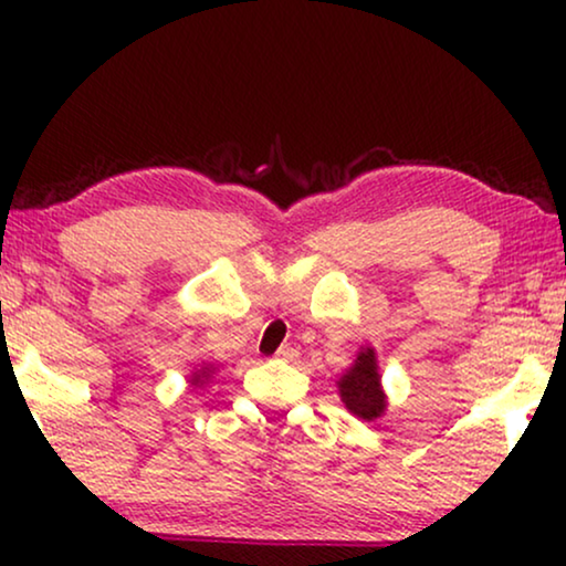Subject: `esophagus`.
Here are the masks:
<instances>
[{
    "instance_id": "1",
    "label": "esophagus",
    "mask_w": 566,
    "mask_h": 566,
    "mask_svg": "<svg viewBox=\"0 0 566 566\" xmlns=\"http://www.w3.org/2000/svg\"><path fill=\"white\" fill-rule=\"evenodd\" d=\"M296 350H293V347H289V345H285V347H281V350H277L275 353V358L277 360H296Z\"/></svg>"
}]
</instances>
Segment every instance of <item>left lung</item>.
<instances>
[{"instance_id":"left-lung-1","label":"left lung","mask_w":566,"mask_h":566,"mask_svg":"<svg viewBox=\"0 0 566 566\" xmlns=\"http://www.w3.org/2000/svg\"><path fill=\"white\" fill-rule=\"evenodd\" d=\"M339 399L360 420H376L386 409V394L381 389V374L374 347H360L358 358L337 381Z\"/></svg>"}]
</instances>
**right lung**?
Wrapping results in <instances>:
<instances>
[{
	"mask_svg": "<svg viewBox=\"0 0 566 566\" xmlns=\"http://www.w3.org/2000/svg\"><path fill=\"white\" fill-rule=\"evenodd\" d=\"M213 366H208V363H203V368H198V370H192V376H190V384L192 386H203L208 378H211V374H213Z\"/></svg>",
	"mask_w": 566,
	"mask_h": 566,
	"instance_id": "1",
	"label": "right lung"
}]
</instances>
